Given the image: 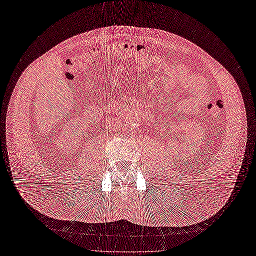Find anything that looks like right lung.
Returning <instances> with one entry per match:
<instances>
[{
	"instance_id": "add662e5",
	"label": "right lung",
	"mask_w": 256,
	"mask_h": 256,
	"mask_svg": "<svg viewBox=\"0 0 256 256\" xmlns=\"http://www.w3.org/2000/svg\"><path fill=\"white\" fill-rule=\"evenodd\" d=\"M108 131H109V130H108Z\"/></svg>"
}]
</instances>
